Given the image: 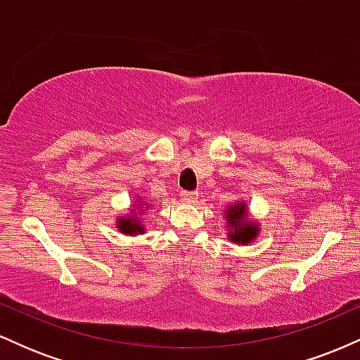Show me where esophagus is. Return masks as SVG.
<instances>
[{
    "instance_id": "esophagus-1",
    "label": "esophagus",
    "mask_w": 360,
    "mask_h": 360,
    "mask_svg": "<svg viewBox=\"0 0 360 360\" xmlns=\"http://www.w3.org/2000/svg\"><path fill=\"white\" fill-rule=\"evenodd\" d=\"M181 198H183L184 203L193 205V203H196V201H198V193H194V191H184V193H181Z\"/></svg>"
}]
</instances>
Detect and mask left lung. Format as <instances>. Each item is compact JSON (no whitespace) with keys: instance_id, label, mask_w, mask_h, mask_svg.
<instances>
[{"instance_id":"obj_1","label":"left lung","mask_w":360,"mask_h":360,"mask_svg":"<svg viewBox=\"0 0 360 360\" xmlns=\"http://www.w3.org/2000/svg\"><path fill=\"white\" fill-rule=\"evenodd\" d=\"M226 238L237 245H249L259 237L260 225L255 218L249 217V206L245 200H235L223 210Z\"/></svg>"}]
</instances>
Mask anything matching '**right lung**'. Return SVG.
Instances as JSON below:
<instances>
[{"instance_id": "add662e5", "label": "right lung", "mask_w": 360, "mask_h": 360, "mask_svg": "<svg viewBox=\"0 0 360 360\" xmlns=\"http://www.w3.org/2000/svg\"><path fill=\"white\" fill-rule=\"evenodd\" d=\"M131 208L128 210V213L120 214L115 220V225H117L118 232L123 235H130V237H135V235L146 233V225L142 221V214L147 212L148 208H152V205H148L146 200L137 196L134 201H131Z\"/></svg>"}]
</instances>
